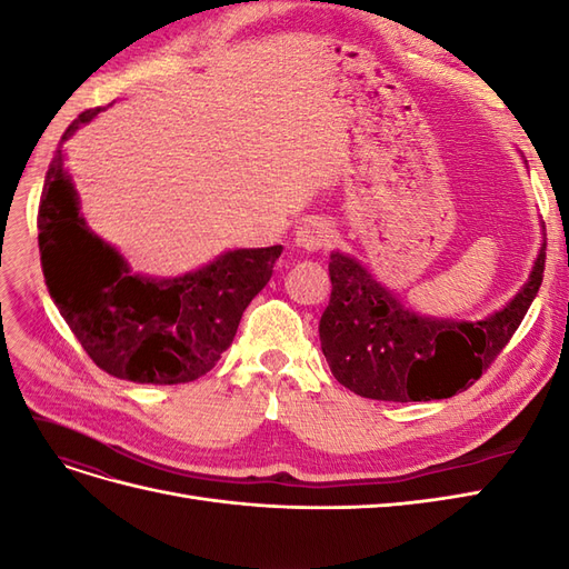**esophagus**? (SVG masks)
I'll list each match as a JSON object with an SVG mask.
<instances>
[{
    "label": "esophagus",
    "mask_w": 569,
    "mask_h": 569,
    "mask_svg": "<svg viewBox=\"0 0 569 569\" xmlns=\"http://www.w3.org/2000/svg\"><path fill=\"white\" fill-rule=\"evenodd\" d=\"M335 242V230L322 218H308L295 232V244L303 251H320Z\"/></svg>",
    "instance_id": "1"
}]
</instances>
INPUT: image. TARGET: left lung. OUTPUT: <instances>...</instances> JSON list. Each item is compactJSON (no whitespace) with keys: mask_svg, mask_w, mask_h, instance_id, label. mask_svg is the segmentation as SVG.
<instances>
[{"mask_svg":"<svg viewBox=\"0 0 569 569\" xmlns=\"http://www.w3.org/2000/svg\"><path fill=\"white\" fill-rule=\"evenodd\" d=\"M546 244L515 299L477 322L425 318L353 261L330 256L320 343L337 382L377 401H435L472 387L518 330L543 280Z\"/></svg>","mask_w":569,"mask_h":569,"instance_id":"8db88e82","label":"left lung"}]
</instances>
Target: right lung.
<instances>
[{
    "label": "right lung",
    "mask_w": 569,
    "mask_h": 569,
    "mask_svg": "<svg viewBox=\"0 0 569 569\" xmlns=\"http://www.w3.org/2000/svg\"><path fill=\"white\" fill-rule=\"evenodd\" d=\"M101 109L82 111L66 142ZM49 297L94 363L140 385H184L209 372L232 343L282 247L234 249L173 280L130 274L128 263L84 226L63 151L49 163L38 213Z\"/></svg>",
    "instance_id": "1"
}]
</instances>
